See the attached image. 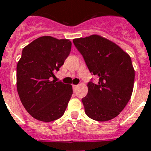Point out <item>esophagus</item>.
I'll list each match as a JSON object with an SVG mask.
<instances>
[{"label":"esophagus","mask_w":151,"mask_h":151,"mask_svg":"<svg viewBox=\"0 0 151 151\" xmlns=\"http://www.w3.org/2000/svg\"><path fill=\"white\" fill-rule=\"evenodd\" d=\"M78 87V85H73V89L74 90V91H75L76 90V88H77Z\"/></svg>","instance_id":"34e87169"}]
</instances>
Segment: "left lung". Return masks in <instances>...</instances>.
Instances as JSON below:
<instances>
[{
  "label": "left lung",
  "mask_w": 151,
  "mask_h": 151,
  "mask_svg": "<svg viewBox=\"0 0 151 151\" xmlns=\"http://www.w3.org/2000/svg\"><path fill=\"white\" fill-rule=\"evenodd\" d=\"M73 42L90 73L99 78L97 85L88 83V92L81 99L85 114L98 122L114 118L132 94L135 70L131 58L116 44L96 34Z\"/></svg>",
  "instance_id": "obj_1"
}]
</instances>
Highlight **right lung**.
Returning <instances> with one entry per match:
<instances>
[{
	"instance_id": "obj_1",
	"label": "right lung",
	"mask_w": 151,
	"mask_h": 151,
	"mask_svg": "<svg viewBox=\"0 0 151 151\" xmlns=\"http://www.w3.org/2000/svg\"><path fill=\"white\" fill-rule=\"evenodd\" d=\"M71 45L68 39L44 36L22 49L16 68L17 91L25 109L35 119H59L67 107L72 85L55 82L52 78L70 55Z\"/></svg>"
}]
</instances>
